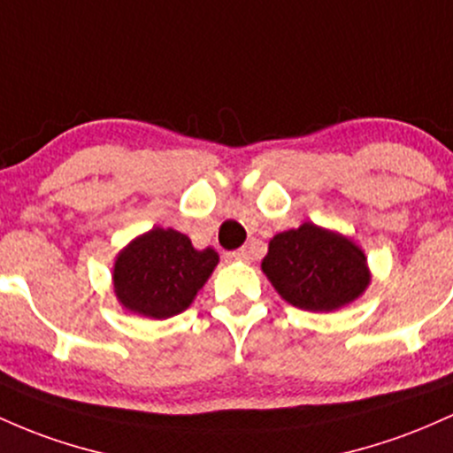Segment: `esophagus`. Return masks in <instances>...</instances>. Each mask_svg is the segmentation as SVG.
Here are the masks:
<instances>
[{
	"instance_id": "esophagus-1",
	"label": "esophagus",
	"mask_w": 453,
	"mask_h": 453,
	"mask_svg": "<svg viewBox=\"0 0 453 453\" xmlns=\"http://www.w3.org/2000/svg\"><path fill=\"white\" fill-rule=\"evenodd\" d=\"M227 260H234V262H250L251 260V251L247 247H241V250L230 251L227 253Z\"/></svg>"
}]
</instances>
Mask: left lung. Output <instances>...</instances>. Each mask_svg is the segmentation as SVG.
Wrapping results in <instances>:
<instances>
[{
	"label": "left lung",
	"instance_id": "obj_1",
	"mask_svg": "<svg viewBox=\"0 0 453 453\" xmlns=\"http://www.w3.org/2000/svg\"><path fill=\"white\" fill-rule=\"evenodd\" d=\"M262 273L283 301L305 311L342 310L372 281L365 251L352 238L310 221L271 238Z\"/></svg>",
	"mask_w": 453,
	"mask_h": 453
}]
</instances>
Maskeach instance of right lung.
<instances>
[{"mask_svg":"<svg viewBox=\"0 0 453 453\" xmlns=\"http://www.w3.org/2000/svg\"><path fill=\"white\" fill-rule=\"evenodd\" d=\"M219 265L212 247L196 250L191 238L172 227H152L118 251L111 283L131 314L165 320L185 311Z\"/></svg>","mask_w":453,"mask_h":453,"instance_id":"add662e5","label":"right lung"}]
</instances>
